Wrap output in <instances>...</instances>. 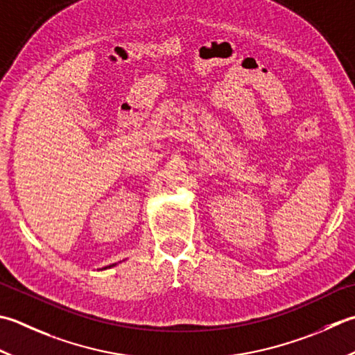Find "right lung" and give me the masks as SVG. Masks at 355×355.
<instances>
[{"label":"right lung","instance_id":"obj_1","mask_svg":"<svg viewBox=\"0 0 355 355\" xmlns=\"http://www.w3.org/2000/svg\"><path fill=\"white\" fill-rule=\"evenodd\" d=\"M116 265V263H114V265H110V266H106V268H112V266H115ZM106 268H104V269H106Z\"/></svg>","mask_w":355,"mask_h":355}]
</instances>
